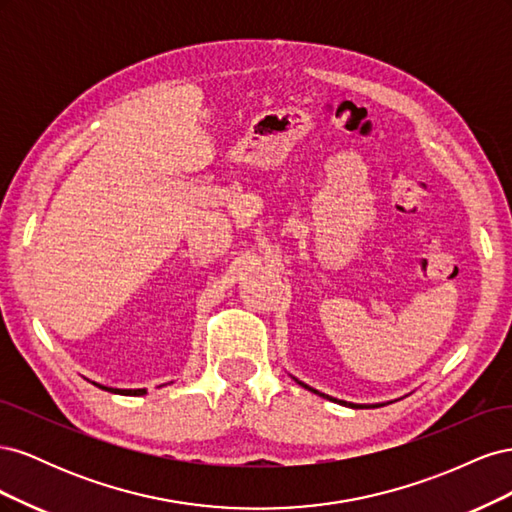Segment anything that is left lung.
Wrapping results in <instances>:
<instances>
[{
	"label": "left lung",
	"instance_id": "obj_1",
	"mask_svg": "<svg viewBox=\"0 0 512 512\" xmlns=\"http://www.w3.org/2000/svg\"><path fill=\"white\" fill-rule=\"evenodd\" d=\"M294 382H297V384H301L303 386V389H307V391H312V393H316V395H320V397H324V399H331V401H335V404H342V406H348V408H367L365 404H352V401H344V399H335V397H331V395H324V393H320V391H316V389H312V386H307L305 382H301V380H297V378H294ZM371 406H374V408H378L380 404H371Z\"/></svg>",
	"mask_w": 512,
	"mask_h": 512
}]
</instances>
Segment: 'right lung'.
<instances>
[{
  "instance_id": "right-lung-1",
  "label": "right lung",
  "mask_w": 512,
  "mask_h": 512,
  "mask_svg": "<svg viewBox=\"0 0 512 512\" xmlns=\"http://www.w3.org/2000/svg\"><path fill=\"white\" fill-rule=\"evenodd\" d=\"M96 384V382H94ZM100 386V389L104 391H111V393H117V395H145L147 391L145 389H111V386H102V384H96Z\"/></svg>"
}]
</instances>
